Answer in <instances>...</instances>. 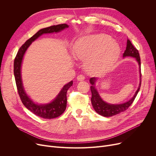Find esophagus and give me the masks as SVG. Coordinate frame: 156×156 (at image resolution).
<instances>
[{
  "mask_svg": "<svg viewBox=\"0 0 156 156\" xmlns=\"http://www.w3.org/2000/svg\"><path fill=\"white\" fill-rule=\"evenodd\" d=\"M76 79H77V80L79 81H83V80H85V76H84L83 75H78V76H77Z\"/></svg>",
  "mask_w": 156,
  "mask_h": 156,
  "instance_id": "34e87169",
  "label": "esophagus"
}]
</instances>
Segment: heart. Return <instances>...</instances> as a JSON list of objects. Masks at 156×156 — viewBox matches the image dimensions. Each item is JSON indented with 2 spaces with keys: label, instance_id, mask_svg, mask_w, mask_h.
Returning a JSON list of instances; mask_svg holds the SVG:
<instances>
[{
  "label": "heart",
  "instance_id": "heart-1",
  "mask_svg": "<svg viewBox=\"0 0 156 156\" xmlns=\"http://www.w3.org/2000/svg\"><path fill=\"white\" fill-rule=\"evenodd\" d=\"M75 59L83 61L85 70L92 75L109 71L120 54L119 45L105 34L88 35L78 39L73 48Z\"/></svg>",
  "mask_w": 156,
  "mask_h": 156
}]
</instances>
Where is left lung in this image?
I'll list each match as a JSON object with an SVG mask.
<instances>
[{
	"label": "left lung",
	"mask_w": 156,
	"mask_h": 156,
	"mask_svg": "<svg viewBox=\"0 0 156 156\" xmlns=\"http://www.w3.org/2000/svg\"><path fill=\"white\" fill-rule=\"evenodd\" d=\"M126 57H134L136 59V62L138 64L139 73H140V82H139L137 90L135 92L134 95L132 97V99H130L129 101L124 103H121L119 104H109L105 102L104 101H103V99L100 96L99 92L97 91V89L95 87V83L98 78L93 77L89 80L90 83L92 85V86H90V90L92 92L91 102L92 106L97 113L104 117H111L112 116H115L116 114H119L120 112H124L125 111H126L131 105V104H132L139 91V90H140L141 86L140 57L138 50L132 45V44L131 43L129 39L127 40L126 50L125 51L123 55H122V57H123V58Z\"/></svg>",
	"instance_id": "left-lung-1"
}]
</instances>
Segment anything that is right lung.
<instances>
[{
    "mask_svg": "<svg viewBox=\"0 0 156 156\" xmlns=\"http://www.w3.org/2000/svg\"><path fill=\"white\" fill-rule=\"evenodd\" d=\"M68 27L69 25L66 24H61L40 30L20 47L14 59V75L18 94L23 105L35 115L45 119H53L57 118L64 112L67 104V91L72 86L73 81L64 85L59 93L50 102L47 104L36 103L28 95L23 86L21 77V65L23 57L31 43L34 42L40 36L44 34L58 33Z\"/></svg>",
    "mask_w": 156,
    "mask_h": 156,
    "instance_id": "obj_1",
    "label": "right lung"
}]
</instances>
